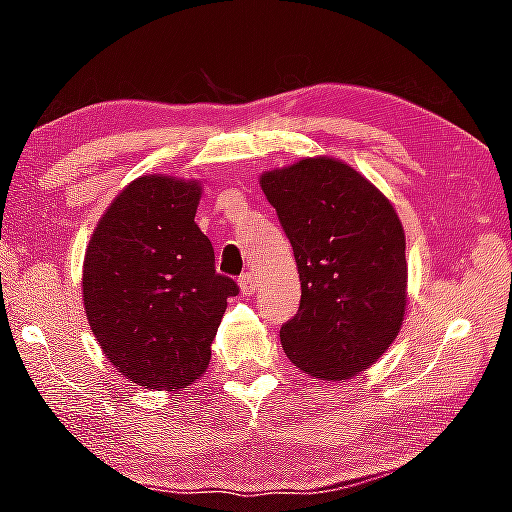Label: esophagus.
Wrapping results in <instances>:
<instances>
[{"label": "esophagus", "instance_id": "1", "mask_svg": "<svg viewBox=\"0 0 512 512\" xmlns=\"http://www.w3.org/2000/svg\"><path fill=\"white\" fill-rule=\"evenodd\" d=\"M239 287H241V291L246 293V296H253V293L259 289L257 277L253 273H244L239 277Z\"/></svg>", "mask_w": 512, "mask_h": 512}]
</instances>
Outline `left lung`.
<instances>
[{"label": "left lung", "instance_id": "left-lung-1", "mask_svg": "<svg viewBox=\"0 0 512 512\" xmlns=\"http://www.w3.org/2000/svg\"><path fill=\"white\" fill-rule=\"evenodd\" d=\"M259 183L300 273L298 314L280 329L284 352L316 379L359 375L391 348L404 318L406 241L393 205L332 158L266 171Z\"/></svg>", "mask_w": 512, "mask_h": 512}]
</instances>
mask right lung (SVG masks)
<instances>
[{
	"instance_id": "right-lung-1",
	"label": "right lung",
	"mask_w": 512,
	"mask_h": 512,
	"mask_svg": "<svg viewBox=\"0 0 512 512\" xmlns=\"http://www.w3.org/2000/svg\"><path fill=\"white\" fill-rule=\"evenodd\" d=\"M201 185L133 180L85 250L83 302L101 350L146 388H185L205 372L228 298L214 248L194 223Z\"/></svg>"
}]
</instances>
